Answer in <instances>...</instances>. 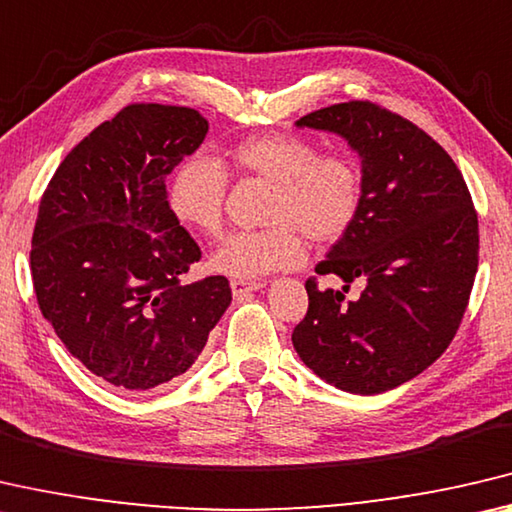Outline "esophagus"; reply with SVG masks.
<instances>
[{"label": "esophagus", "instance_id": "1", "mask_svg": "<svg viewBox=\"0 0 512 512\" xmlns=\"http://www.w3.org/2000/svg\"><path fill=\"white\" fill-rule=\"evenodd\" d=\"M261 288H263V283H256V281H238V279L231 281V292L236 299H245L251 295V292H256Z\"/></svg>", "mask_w": 512, "mask_h": 512}]
</instances>
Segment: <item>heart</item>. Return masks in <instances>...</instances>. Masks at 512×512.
Returning a JSON list of instances; mask_svg holds the SVG:
<instances>
[{
  "instance_id": "obj_1",
  "label": "heart",
  "mask_w": 512,
  "mask_h": 512,
  "mask_svg": "<svg viewBox=\"0 0 512 512\" xmlns=\"http://www.w3.org/2000/svg\"><path fill=\"white\" fill-rule=\"evenodd\" d=\"M231 163L245 177L272 183L261 231H238L211 256L213 272L238 281L288 270L304 261L306 240H338L354 224L363 179L347 156H317L311 142L290 133H258L231 149ZM226 172L211 156L197 154L174 170L167 204L181 224L217 236L224 220Z\"/></svg>"
}]
</instances>
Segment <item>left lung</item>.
Here are the masks:
<instances>
[{
	"label": "left lung",
	"mask_w": 512,
	"mask_h": 512,
	"mask_svg": "<svg viewBox=\"0 0 512 512\" xmlns=\"http://www.w3.org/2000/svg\"><path fill=\"white\" fill-rule=\"evenodd\" d=\"M335 133L360 158L354 224L306 281L308 313L292 345L322 381L381 395L433 365L463 320L479 267V217L451 156L413 122L370 102L335 104L295 122ZM356 280L358 300H345Z\"/></svg>",
	"instance_id": "8db88e82"
}]
</instances>
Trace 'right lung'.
I'll return each mask as SVG.
<instances>
[{
    "label": "right lung",
    "mask_w": 512,
    "mask_h": 512,
    "mask_svg": "<svg viewBox=\"0 0 512 512\" xmlns=\"http://www.w3.org/2000/svg\"><path fill=\"white\" fill-rule=\"evenodd\" d=\"M206 133L195 108L131 104L65 156L40 199L31 240L40 311L117 390L181 376L231 304L224 276L181 281L201 251L167 204L165 177Z\"/></svg>",
    "instance_id": "add662e5"
}]
</instances>
